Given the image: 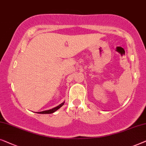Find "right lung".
Wrapping results in <instances>:
<instances>
[{"mask_svg":"<svg viewBox=\"0 0 146 146\" xmlns=\"http://www.w3.org/2000/svg\"><path fill=\"white\" fill-rule=\"evenodd\" d=\"M64 103H65V102H62V103H61V104H59V105L56 106V107L52 108V109L48 110H44V111L38 112V113H39V114H52V113H53V112L56 111L57 110H58L59 108H61V106H62L63 105V104H64Z\"/></svg>","mask_w":146,"mask_h":146,"instance_id":"1","label":"right lung"}]
</instances>
